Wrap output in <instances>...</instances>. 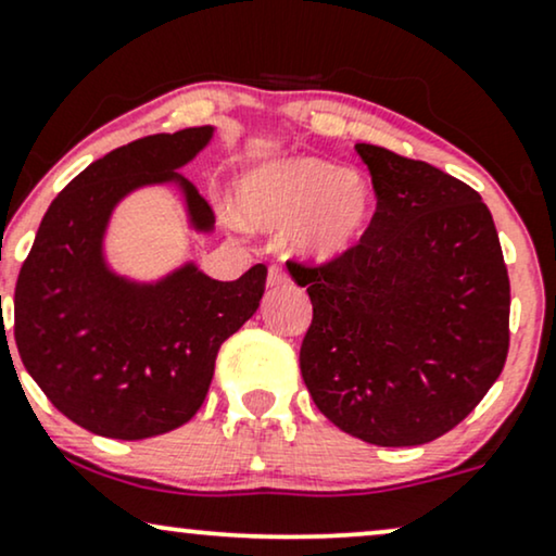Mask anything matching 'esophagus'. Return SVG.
<instances>
[{
	"instance_id": "obj_1",
	"label": "esophagus",
	"mask_w": 556,
	"mask_h": 556,
	"mask_svg": "<svg viewBox=\"0 0 556 556\" xmlns=\"http://www.w3.org/2000/svg\"><path fill=\"white\" fill-rule=\"evenodd\" d=\"M290 285V277L282 266H269V274H266V287H287Z\"/></svg>"
}]
</instances>
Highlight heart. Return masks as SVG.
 I'll use <instances>...</instances> for the list:
<instances>
[{
    "label": "heart",
    "instance_id": "heart-1",
    "mask_svg": "<svg viewBox=\"0 0 556 556\" xmlns=\"http://www.w3.org/2000/svg\"><path fill=\"white\" fill-rule=\"evenodd\" d=\"M233 210L251 230L287 228V251L300 264L333 266L367 238L375 192L354 168L292 153L245 168L236 181Z\"/></svg>",
    "mask_w": 556,
    "mask_h": 556
}]
</instances>
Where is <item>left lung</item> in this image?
I'll use <instances>...</instances> for the list:
<instances>
[{"mask_svg":"<svg viewBox=\"0 0 556 556\" xmlns=\"http://www.w3.org/2000/svg\"><path fill=\"white\" fill-rule=\"evenodd\" d=\"M356 153L377 192L367 238L333 266H290L313 302L300 371L341 431L377 446L428 444L501 377L508 269L472 187L379 146Z\"/></svg>","mask_w":556,"mask_h":556,"instance_id":"left-lung-1","label":"left lung"}]
</instances>
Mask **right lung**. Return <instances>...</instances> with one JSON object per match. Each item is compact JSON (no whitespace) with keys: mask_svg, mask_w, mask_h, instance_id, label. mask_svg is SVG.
I'll return each instance as SVG.
<instances>
[{"mask_svg":"<svg viewBox=\"0 0 556 556\" xmlns=\"http://www.w3.org/2000/svg\"><path fill=\"white\" fill-rule=\"evenodd\" d=\"M215 125L132 140L89 164L43 215L15 287V343L27 375L76 426L121 441L185 426L205 403L215 356L258 311L266 266L217 282L192 258L156 279L117 271L108 230L121 202L174 187L197 236L215 215L179 168Z\"/></svg>","mask_w":556,"mask_h":556,"instance_id":"1","label":"right lung"}]
</instances>
